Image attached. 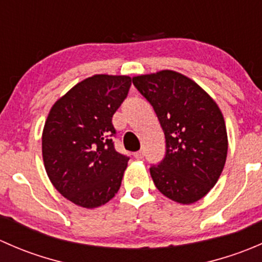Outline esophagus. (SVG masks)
Listing matches in <instances>:
<instances>
[{"instance_id": "esophagus-1", "label": "esophagus", "mask_w": 262, "mask_h": 262, "mask_svg": "<svg viewBox=\"0 0 262 262\" xmlns=\"http://www.w3.org/2000/svg\"><path fill=\"white\" fill-rule=\"evenodd\" d=\"M143 156H144V152L142 149L138 150V152L134 153V157H136L137 160H142V158H143Z\"/></svg>"}]
</instances>
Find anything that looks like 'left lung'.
Listing matches in <instances>:
<instances>
[{"instance_id": "8db88e82", "label": "left lung", "mask_w": 262, "mask_h": 262, "mask_svg": "<svg viewBox=\"0 0 262 262\" xmlns=\"http://www.w3.org/2000/svg\"><path fill=\"white\" fill-rule=\"evenodd\" d=\"M149 101L166 138V156L150 167L156 187L168 199L192 204L216 184L228 150L223 114L207 91L171 70L133 77Z\"/></svg>"}]
</instances>
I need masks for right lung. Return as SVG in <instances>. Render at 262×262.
<instances>
[{
	"instance_id": "right-lung-1",
	"label": "right lung",
	"mask_w": 262,
	"mask_h": 262,
	"mask_svg": "<svg viewBox=\"0 0 262 262\" xmlns=\"http://www.w3.org/2000/svg\"><path fill=\"white\" fill-rule=\"evenodd\" d=\"M129 76L94 75L54 102L41 136L44 167L70 202L92 209L112 200L129 158L115 150L112 119L126 97Z\"/></svg>"
}]
</instances>
